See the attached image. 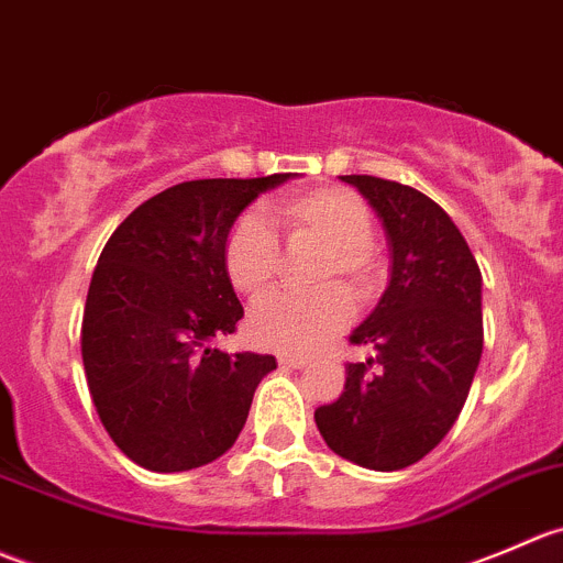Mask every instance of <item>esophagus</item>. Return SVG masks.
Instances as JSON below:
<instances>
[{
  "instance_id": "esophagus-1",
  "label": "esophagus",
  "mask_w": 563,
  "mask_h": 563,
  "mask_svg": "<svg viewBox=\"0 0 563 563\" xmlns=\"http://www.w3.org/2000/svg\"><path fill=\"white\" fill-rule=\"evenodd\" d=\"M276 358H279L282 366H289V369H300V366L309 364V358H306V355L287 353V350H282V353H276Z\"/></svg>"
}]
</instances>
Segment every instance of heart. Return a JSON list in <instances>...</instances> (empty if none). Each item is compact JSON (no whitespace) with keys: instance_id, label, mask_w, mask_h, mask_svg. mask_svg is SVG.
I'll use <instances>...</instances> for the list:
<instances>
[{"instance_id":"heart-1","label":"heart","mask_w":563,"mask_h":563,"mask_svg":"<svg viewBox=\"0 0 563 563\" xmlns=\"http://www.w3.org/2000/svg\"><path fill=\"white\" fill-rule=\"evenodd\" d=\"M292 249H322L311 271V284L325 287L314 295H274L252 311V336L268 347L314 350L331 339L350 317L347 286L358 303L377 295L383 265L372 243L375 216L358 194L347 188H314L289 194L274 205ZM224 268L232 287L246 298H263L282 274L276 232L260 213H246L232 224L224 246Z\"/></svg>"}]
</instances>
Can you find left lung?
Segmentation results:
<instances>
[{
  "instance_id": "left-lung-1",
  "label": "left lung",
  "mask_w": 563,
  "mask_h": 563,
  "mask_svg": "<svg viewBox=\"0 0 563 563\" xmlns=\"http://www.w3.org/2000/svg\"><path fill=\"white\" fill-rule=\"evenodd\" d=\"M386 230L391 282L350 333L375 355L347 364L336 402L314 410L331 452L369 471H402L446 438L482 358V271L463 232L427 194L344 175Z\"/></svg>"
}]
</instances>
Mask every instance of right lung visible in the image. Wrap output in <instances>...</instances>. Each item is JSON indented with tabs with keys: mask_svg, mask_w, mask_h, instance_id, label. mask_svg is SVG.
I'll return each instance as SVG.
<instances>
[{
	"mask_svg": "<svg viewBox=\"0 0 563 563\" xmlns=\"http://www.w3.org/2000/svg\"><path fill=\"white\" fill-rule=\"evenodd\" d=\"M287 175L188 180L139 205L103 246L81 358L95 410L128 460L155 473L219 460L241 435L274 355L224 353L243 306L224 268L238 216Z\"/></svg>",
	"mask_w": 563,
	"mask_h": 563,
	"instance_id": "obj_1",
	"label": "right lung"
}]
</instances>
